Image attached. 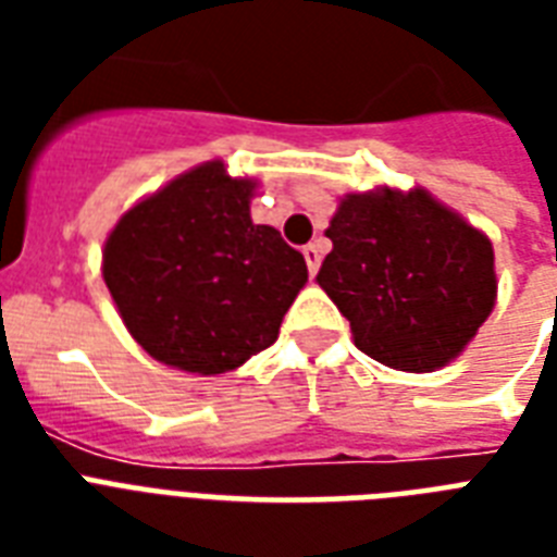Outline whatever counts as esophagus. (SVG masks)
<instances>
[{
	"instance_id": "34e87169",
	"label": "esophagus",
	"mask_w": 557,
	"mask_h": 557,
	"mask_svg": "<svg viewBox=\"0 0 557 557\" xmlns=\"http://www.w3.org/2000/svg\"><path fill=\"white\" fill-rule=\"evenodd\" d=\"M304 257H306V265H309V274H318V269H321V245H306L304 248Z\"/></svg>"
}]
</instances>
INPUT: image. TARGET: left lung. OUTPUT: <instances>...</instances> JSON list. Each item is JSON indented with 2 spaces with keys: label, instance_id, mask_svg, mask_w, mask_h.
Listing matches in <instances>:
<instances>
[{
  "label": "left lung",
  "instance_id": "8db88e82",
  "mask_svg": "<svg viewBox=\"0 0 557 557\" xmlns=\"http://www.w3.org/2000/svg\"><path fill=\"white\" fill-rule=\"evenodd\" d=\"M326 236L318 283L379 364L440 370L492 314V243L431 193L347 196Z\"/></svg>",
  "mask_w": 557,
  "mask_h": 557
}]
</instances>
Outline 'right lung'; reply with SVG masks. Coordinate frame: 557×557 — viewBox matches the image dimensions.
Masks as SVG:
<instances>
[{"label": "right lung", "mask_w": 557, "mask_h": 557, "mask_svg": "<svg viewBox=\"0 0 557 557\" xmlns=\"http://www.w3.org/2000/svg\"><path fill=\"white\" fill-rule=\"evenodd\" d=\"M251 182L208 161L126 210L103 280L156 361L219 375L269 349L304 288V253L251 222Z\"/></svg>", "instance_id": "obj_1"}]
</instances>
